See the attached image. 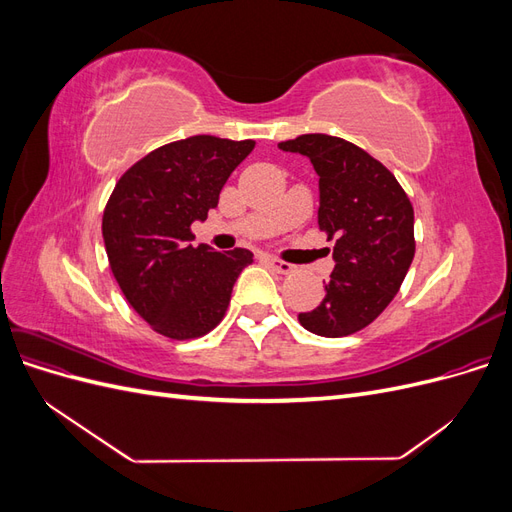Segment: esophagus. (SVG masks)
I'll list each match as a JSON object with an SVG mask.
<instances>
[{
	"mask_svg": "<svg viewBox=\"0 0 512 512\" xmlns=\"http://www.w3.org/2000/svg\"><path fill=\"white\" fill-rule=\"evenodd\" d=\"M265 260L269 262V267H271L275 273L288 275V273L294 271V265H290V262H286V260H280V258H275V256H265Z\"/></svg>",
	"mask_w": 512,
	"mask_h": 512,
	"instance_id": "obj_1",
	"label": "esophagus"
}]
</instances>
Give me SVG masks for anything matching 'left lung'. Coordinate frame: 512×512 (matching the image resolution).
Instances as JSON below:
<instances>
[{
  "label": "left lung",
  "instance_id": "left-lung-1",
  "mask_svg": "<svg viewBox=\"0 0 512 512\" xmlns=\"http://www.w3.org/2000/svg\"><path fill=\"white\" fill-rule=\"evenodd\" d=\"M280 149L314 164L318 226L335 241L327 294L312 312L299 314V322L320 337L352 335L384 312L412 265V203L389 168L344 138L301 134Z\"/></svg>",
  "mask_w": 512,
  "mask_h": 512
}]
</instances>
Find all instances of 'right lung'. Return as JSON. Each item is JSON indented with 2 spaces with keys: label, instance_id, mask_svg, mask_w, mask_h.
I'll return each mask as SVG.
<instances>
[{
  "label": "right lung",
  "instance_id": "right-lung-1",
  "mask_svg": "<svg viewBox=\"0 0 512 512\" xmlns=\"http://www.w3.org/2000/svg\"><path fill=\"white\" fill-rule=\"evenodd\" d=\"M254 141L198 134L162 145L117 181L102 215L108 265L149 327L170 339H196L222 322L232 286L254 254L215 252L194 239L220 192L254 149Z\"/></svg>",
  "mask_w": 512,
  "mask_h": 512
}]
</instances>
